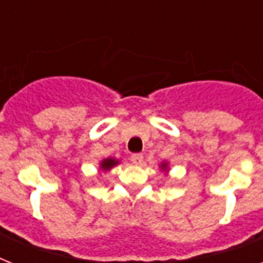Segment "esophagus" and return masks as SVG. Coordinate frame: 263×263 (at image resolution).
I'll use <instances>...</instances> for the list:
<instances>
[{
	"instance_id": "esophagus-1",
	"label": "esophagus",
	"mask_w": 263,
	"mask_h": 263,
	"mask_svg": "<svg viewBox=\"0 0 263 263\" xmlns=\"http://www.w3.org/2000/svg\"><path fill=\"white\" fill-rule=\"evenodd\" d=\"M131 162L134 165H140L143 162V156H142V154H132Z\"/></svg>"
}]
</instances>
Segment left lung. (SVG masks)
Returning <instances> with one entry per match:
<instances>
[{"label":"left lung","instance_id":"left-lung-1","mask_svg":"<svg viewBox=\"0 0 263 263\" xmlns=\"http://www.w3.org/2000/svg\"><path fill=\"white\" fill-rule=\"evenodd\" d=\"M160 169L162 171V172L168 173L169 172V162L168 161H162L160 164Z\"/></svg>","mask_w":263,"mask_h":263}]
</instances>
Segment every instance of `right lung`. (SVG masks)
I'll return each instance as SVG.
<instances>
[{
    "label": "right lung",
    "mask_w": 263,
    "mask_h": 263,
    "mask_svg": "<svg viewBox=\"0 0 263 263\" xmlns=\"http://www.w3.org/2000/svg\"><path fill=\"white\" fill-rule=\"evenodd\" d=\"M120 164V160H116V158H111V157H107V158H103L101 162H99V171L103 173L109 172L111 169L117 166Z\"/></svg>",
    "instance_id": "1"
}]
</instances>
